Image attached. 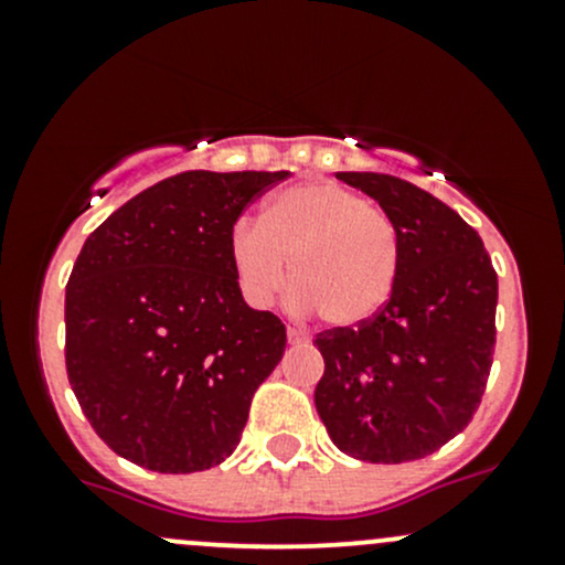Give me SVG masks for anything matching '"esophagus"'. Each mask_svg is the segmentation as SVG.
Here are the masks:
<instances>
[{"label": "esophagus", "instance_id": "34e87169", "mask_svg": "<svg viewBox=\"0 0 565 565\" xmlns=\"http://www.w3.org/2000/svg\"><path fill=\"white\" fill-rule=\"evenodd\" d=\"M287 341L292 347H303V344H309V335H306L303 330H298V328H289L287 330Z\"/></svg>", "mask_w": 565, "mask_h": 565}]
</instances>
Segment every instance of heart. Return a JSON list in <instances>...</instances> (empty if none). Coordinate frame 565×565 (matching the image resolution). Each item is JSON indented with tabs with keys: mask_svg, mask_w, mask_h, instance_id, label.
<instances>
[{
	"mask_svg": "<svg viewBox=\"0 0 565 565\" xmlns=\"http://www.w3.org/2000/svg\"><path fill=\"white\" fill-rule=\"evenodd\" d=\"M230 262L241 295L267 309L289 284L298 306L335 328L369 322L391 300L402 265L396 226L366 196L328 180L289 185L262 218L230 230Z\"/></svg>",
	"mask_w": 565,
	"mask_h": 565,
	"instance_id": "1",
	"label": "heart"
}]
</instances>
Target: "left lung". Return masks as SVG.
I'll return each instance as SVG.
<instances>
[{"mask_svg": "<svg viewBox=\"0 0 565 565\" xmlns=\"http://www.w3.org/2000/svg\"><path fill=\"white\" fill-rule=\"evenodd\" d=\"M393 221L402 248L388 303L317 335L315 404L335 448L374 465L424 459L472 420L494 352L498 273L481 237L424 188L339 172Z\"/></svg>", "mask_w": 565, "mask_h": 565, "instance_id": "1", "label": "left lung"}]
</instances>
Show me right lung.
Masks as SVG:
<instances>
[{
    "instance_id": "add662e5",
    "label": "right lung",
    "mask_w": 565,
    "mask_h": 565,
    "mask_svg": "<svg viewBox=\"0 0 565 565\" xmlns=\"http://www.w3.org/2000/svg\"><path fill=\"white\" fill-rule=\"evenodd\" d=\"M287 172H180L87 237L65 289V366L100 440L156 472H199L237 448L254 391L287 347L243 300L230 230Z\"/></svg>"
}]
</instances>
